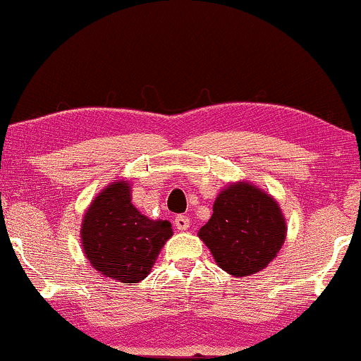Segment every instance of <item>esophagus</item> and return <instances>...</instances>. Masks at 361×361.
<instances>
[{
  "instance_id": "1",
  "label": "esophagus",
  "mask_w": 361,
  "mask_h": 361,
  "mask_svg": "<svg viewBox=\"0 0 361 361\" xmlns=\"http://www.w3.org/2000/svg\"><path fill=\"white\" fill-rule=\"evenodd\" d=\"M173 224H176L177 231H188L189 226H191V220H189L185 215H179V216H176Z\"/></svg>"
}]
</instances>
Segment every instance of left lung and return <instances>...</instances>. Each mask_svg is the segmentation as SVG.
Instances as JSON below:
<instances>
[{
    "label": "left lung",
    "mask_w": 361,
    "mask_h": 361,
    "mask_svg": "<svg viewBox=\"0 0 361 361\" xmlns=\"http://www.w3.org/2000/svg\"><path fill=\"white\" fill-rule=\"evenodd\" d=\"M286 232V219L277 201L243 180L227 185L216 196L212 219L197 235L220 269L234 277H247L277 257Z\"/></svg>",
    "instance_id": "1"
}]
</instances>
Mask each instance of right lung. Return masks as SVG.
<instances>
[{"label": "right lung", "mask_w": 361, "mask_h": 361, "mask_svg": "<svg viewBox=\"0 0 361 361\" xmlns=\"http://www.w3.org/2000/svg\"><path fill=\"white\" fill-rule=\"evenodd\" d=\"M172 234L169 220H151L130 203L129 180L108 184L91 201L80 227L92 269L127 286L148 277Z\"/></svg>", "instance_id": "1"}]
</instances>
